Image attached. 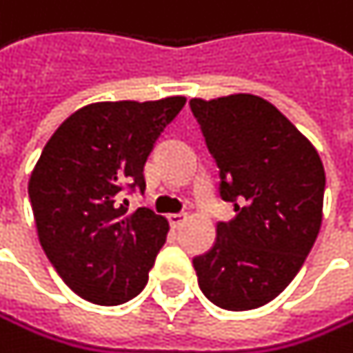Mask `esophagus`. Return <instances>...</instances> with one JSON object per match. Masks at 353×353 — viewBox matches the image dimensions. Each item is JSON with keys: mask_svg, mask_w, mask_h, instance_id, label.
Wrapping results in <instances>:
<instances>
[{"mask_svg": "<svg viewBox=\"0 0 353 353\" xmlns=\"http://www.w3.org/2000/svg\"><path fill=\"white\" fill-rule=\"evenodd\" d=\"M167 218H169L171 226H182V224H184V220H186V214L178 212V214H169Z\"/></svg>", "mask_w": 353, "mask_h": 353, "instance_id": "34e87169", "label": "esophagus"}]
</instances>
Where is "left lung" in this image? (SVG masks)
Here are the masks:
<instances>
[{
  "label": "left lung",
  "mask_w": 353,
  "mask_h": 353,
  "mask_svg": "<svg viewBox=\"0 0 353 353\" xmlns=\"http://www.w3.org/2000/svg\"><path fill=\"white\" fill-rule=\"evenodd\" d=\"M220 169V196L237 216L192 261L214 305L248 311L273 301L303 267L322 226L320 154L273 103L248 92L190 99Z\"/></svg>",
  "instance_id": "8db88e82"
}]
</instances>
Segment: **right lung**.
<instances>
[{"label":"right lung","mask_w":353,"mask_h":353,"mask_svg":"<svg viewBox=\"0 0 353 353\" xmlns=\"http://www.w3.org/2000/svg\"><path fill=\"white\" fill-rule=\"evenodd\" d=\"M186 97L99 101L74 112L44 145L29 199L37 237L61 279L94 305H120L148 283L169 222L129 212L125 188H145L143 165Z\"/></svg>","instance_id":"1"}]
</instances>
